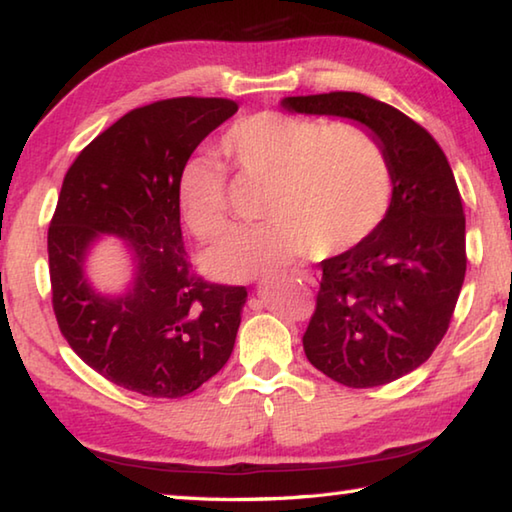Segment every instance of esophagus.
I'll return each instance as SVG.
<instances>
[{
	"mask_svg": "<svg viewBox=\"0 0 512 512\" xmlns=\"http://www.w3.org/2000/svg\"><path fill=\"white\" fill-rule=\"evenodd\" d=\"M297 277H300V280H304L306 284H311V286L318 284V280H315V275L309 273V271H297Z\"/></svg>",
	"mask_w": 512,
	"mask_h": 512,
	"instance_id": "obj_1",
	"label": "esophagus"
}]
</instances>
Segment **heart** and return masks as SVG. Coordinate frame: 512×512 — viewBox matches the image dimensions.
I'll return each mask as SVG.
<instances>
[{
    "label": "heart",
    "instance_id": "b5f03b06",
    "mask_svg": "<svg viewBox=\"0 0 512 512\" xmlns=\"http://www.w3.org/2000/svg\"><path fill=\"white\" fill-rule=\"evenodd\" d=\"M219 152L239 179L266 185L268 224L244 230L206 257V271L226 282L273 273L313 250L333 257L360 246L392 203V165L383 143L356 123L327 125L280 111L237 120ZM194 156L176 179L185 226L206 244L230 230L228 172Z\"/></svg>",
    "mask_w": 512,
    "mask_h": 512
}]
</instances>
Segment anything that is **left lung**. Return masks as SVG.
Instances as JSON below:
<instances>
[{"instance_id":"left-lung-1","label":"left lung","mask_w":512,"mask_h":512,"mask_svg":"<svg viewBox=\"0 0 512 512\" xmlns=\"http://www.w3.org/2000/svg\"><path fill=\"white\" fill-rule=\"evenodd\" d=\"M297 114L367 127L392 165V203L360 246L324 259L304 353L340 385L378 387L432 356L466 277V215L452 167L427 129L356 91L291 96Z\"/></svg>"}]
</instances>
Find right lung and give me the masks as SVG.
<instances>
[{
	"mask_svg": "<svg viewBox=\"0 0 512 512\" xmlns=\"http://www.w3.org/2000/svg\"><path fill=\"white\" fill-rule=\"evenodd\" d=\"M239 107L228 98H170L132 109L69 167L49 226L53 311L87 365L129 392L181 398L226 365L244 286L192 271L181 235L176 179L212 129ZM102 234L127 240L135 275L118 296L86 277Z\"/></svg>",
	"mask_w": 512,
	"mask_h": 512,
	"instance_id": "right-lung-1",
	"label": "right lung"
}]
</instances>
